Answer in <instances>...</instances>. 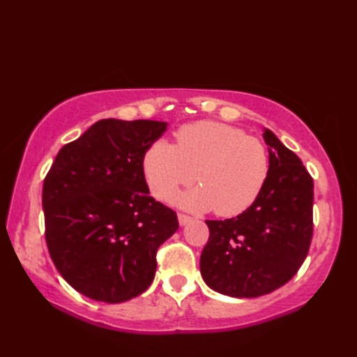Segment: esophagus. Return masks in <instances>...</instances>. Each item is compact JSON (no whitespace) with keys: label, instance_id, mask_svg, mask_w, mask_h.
Listing matches in <instances>:
<instances>
[{"label":"esophagus","instance_id":"esophagus-1","mask_svg":"<svg viewBox=\"0 0 357 357\" xmlns=\"http://www.w3.org/2000/svg\"><path fill=\"white\" fill-rule=\"evenodd\" d=\"M178 221H179V225H187L188 222L192 221V218L190 216H187V215H183V213H179L178 215Z\"/></svg>","mask_w":357,"mask_h":357}]
</instances>
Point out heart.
<instances>
[{
    "label": "heart",
    "mask_w": 357,
    "mask_h": 357,
    "mask_svg": "<svg viewBox=\"0 0 357 357\" xmlns=\"http://www.w3.org/2000/svg\"><path fill=\"white\" fill-rule=\"evenodd\" d=\"M142 172L151 195L161 201L196 179L199 187L176 196L178 206L230 218L259 198L270 161L264 144L241 128L199 121L179 128L176 146L164 139L151 144L142 158Z\"/></svg>",
    "instance_id": "b5f03b06"
}]
</instances>
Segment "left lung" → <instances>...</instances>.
Here are the masks:
<instances>
[{"mask_svg":"<svg viewBox=\"0 0 357 357\" xmlns=\"http://www.w3.org/2000/svg\"><path fill=\"white\" fill-rule=\"evenodd\" d=\"M270 172L259 198L236 218L206 221L210 230L201 275L211 290L257 298L290 280L313 236V179L278 136L264 128Z\"/></svg>","mask_w":357,"mask_h":357,"instance_id":"8db88e82","label":"left lung"}]
</instances>
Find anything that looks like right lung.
Returning a JSON list of instances; mask_svg holds the SVG:
<instances>
[{"mask_svg": "<svg viewBox=\"0 0 357 357\" xmlns=\"http://www.w3.org/2000/svg\"><path fill=\"white\" fill-rule=\"evenodd\" d=\"M162 121L101 119L58 151L43 185L53 264L87 298L119 304L153 282L156 250L178 216L150 196L142 172Z\"/></svg>", "mask_w": 357, "mask_h": 357, "instance_id": "right-lung-1", "label": "right lung"}]
</instances>
